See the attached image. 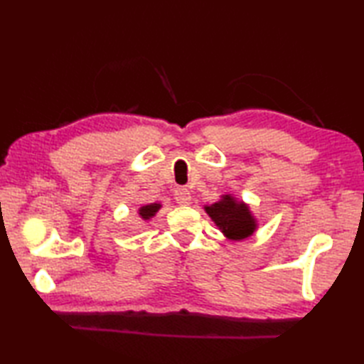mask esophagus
Wrapping results in <instances>:
<instances>
[{
    "mask_svg": "<svg viewBox=\"0 0 364 364\" xmlns=\"http://www.w3.org/2000/svg\"><path fill=\"white\" fill-rule=\"evenodd\" d=\"M191 192L186 188H176L175 200L178 205H189L191 203Z\"/></svg>",
    "mask_w": 364,
    "mask_h": 364,
    "instance_id": "34e87169",
    "label": "esophagus"
}]
</instances>
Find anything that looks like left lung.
<instances>
[{
	"label": "left lung",
	"instance_id": "1",
	"mask_svg": "<svg viewBox=\"0 0 364 364\" xmlns=\"http://www.w3.org/2000/svg\"><path fill=\"white\" fill-rule=\"evenodd\" d=\"M205 211L223 236L231 241L250 237L258 228V220L255 219L250 206L231 194L220 196L219 202L213 205H205Z\"/></svg>",
	"mask_w": 364,
	"mask_h": 364
}]
</instances>
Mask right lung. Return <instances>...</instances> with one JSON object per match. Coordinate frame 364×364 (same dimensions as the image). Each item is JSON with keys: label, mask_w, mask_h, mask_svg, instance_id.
I'll use <instances>...</instances> for the list:
<instances>
[{"label": "right lung", "mask_w": 364, "mask_h": 364, "mask_svg": "<svg viewBox=\"0 0 364 364\" xmlns=\"http://www.w3.org/2000/svg\"><path fill=\"white\" fill-rule=\"evenodd\" d=\"M161 203H150V205H144L139 208V218H141L142 220H150L151 218H154L156 215V213L161 210Z\"/></svg>", "instance_id": "add662e5"}]
</instances>
